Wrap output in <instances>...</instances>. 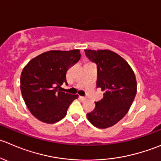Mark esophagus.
Segmentation results:
<instances>
[{
	"label": "esophagus",
	"instance_id": "esophagus-1",
	"mask_svg": "<svg viewBox=\"0 0 161 161\" xmlns=\"http://www.w3.org/2000/svg\"><path fill=\"white\" fill-rule=\"evenodd\" d=\"M79 98H80L81 101H86V100H87V98H86V97H84V96H80Z\"/></svg>",
	"mask_w": 161,
	"mask_h": 161
}]
</instances>
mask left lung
Segmentation results:
<instances>
[{"mask_svg": "<svg viewBox=\"0 0 161 161\" xmlns=\"http://www.w3.org/2000/svg\"><path fill=\"white\" fill-rule=\"evenodd\" d=\"M87 58L97 66V87L104 91L103 98L87 114L98 128L114 126L127 114L135 99L137 83L134 72L122 57L109 50H84Z\"/></svg>", "mask_w": 161, "mask_h": 161, "instance_id": "8db88e82", "label": "left lung"}]
</instances>
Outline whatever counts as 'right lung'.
<instances>
[{"mask_svg":"<svg viewBox=\"0 0 161 161\" xmlns=\"http://www.w3.org/2000/svg\"><path fill=\"white\" fill-rule=\"evenodd\" d=\"M80 50L49 51L30 60L20 78L22 95L36 118L54 124L64 118L69 105L78 95L61 92L66 71L80 60Z\"/></svg>","mask_w":161,"mask_h":161,"instance_id":"add662e5","label":"right lung"}]
</instances>
